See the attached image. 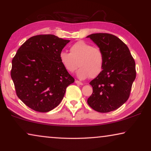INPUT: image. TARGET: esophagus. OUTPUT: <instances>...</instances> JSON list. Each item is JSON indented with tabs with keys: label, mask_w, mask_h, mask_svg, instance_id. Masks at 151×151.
<instances>
[{
	"label": "esophagus",
	"mask_w": 151,
	"mask_h": 151,
	"mask_svg": "<svg viewBox=\"0 0 151 151\" xmlns=\"http://www.w3.org/2000/svg\"><path fill=\"white\" fill-rule=\"evenodd\" d=\"M75 82L76 84H80V85H83V83H82V82H80L79 80H76L75 81Z\"/></svg>",
	"instance_id": "esophagus-1"
}]
</instances>
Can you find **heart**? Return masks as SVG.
Segmentation results:
<instances>
[{"mask_svg":"<svg viewBox=\"0 0 151 151\" xmlns=\"http://www.w3.org/2000/svg\"><path fill=\"white\" fill-rule=\"evenodd\" d=\"M60 61L68 72L72 73L80 67L77 76L81 80L95 78L102 72L104 64L102 51L84 41H78L70 47V53L61 51Z\"/></svg>","mask_w":151,"mask_h":151,"instance_id":"1","label":"heart"}]
</instances>
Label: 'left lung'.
Here are the masks:
<instances>
[{
	"label": "left lung",
	"instance_id": "obj_1",
	"mask_svg": "<svg viewBox=\"0 0 151 151\" xmlns=\"http://www.w3.org/2000/svg\"><path fill=\"white\" fill-rule=\"evenodd\" d=\"M87 38L98 45L104 56L102 72L89 83L93 93L87 103L100 113L116 110L129 98L136 77L135 60L127 45L114 35L98 33Z\"/></svg>",
	"mask_w": 151,
	"mask_h": 151
}]
</instances>
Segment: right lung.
<instances>
[{"label": "right lung", "mask_w": 151, "mask_h": 151, "mask_svg": "<svg viewBox=\"0 0 151 151\" xmlns=\"http://www.w3.org/2000/svg\"><path fill=\"white\" fill-rule=\"evenodd\" d=\"M69 41L52 34L32 36L12 60L11 77L16 95L33 110H53L63 99L67 86L75 81L59 58Z\"/></svg>", "instance_id": "obj_1"}]
</instances>
